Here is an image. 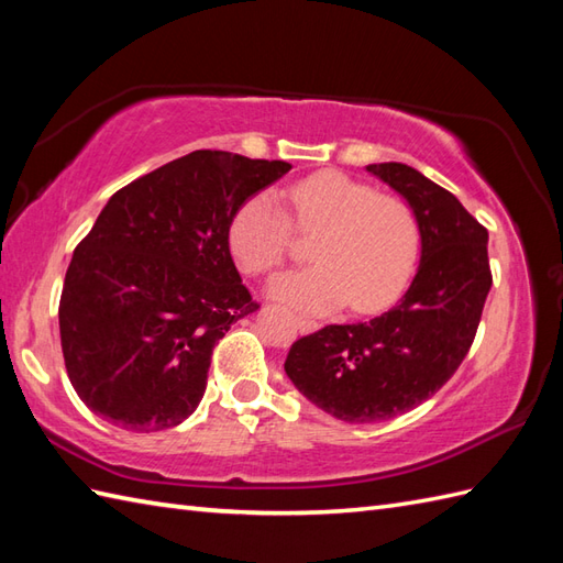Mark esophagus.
<instances>
[{
	"label": "esophagus",
	"mask_w": 563,
	"mask_h": 563,
	"mask_svg": "<svg viewBox=\"0 0 563 563\" xmlns=\"http://www.w3.org/2000/svg\"><path fill=\"white\" fill-rule=\"evenodd\" d=\"M296 328H298V332L308 334V332H316L318 330V322L316 320H308V318H296Z\"/></svg>",
	"instance_id": "1"
}]
</instances>
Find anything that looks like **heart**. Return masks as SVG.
Segmentation results:
<instances>
[{
    "label": "heart",
    "mask_w": 563,
    "mask_h": 563,
    "mask_svg": "<svg viewBox=\"0 0 563 563\" xmlns=\"http://www.w3.org/2000/svg\"><path fill=\"white\" fill-rule=\"evenodd\" d=\"M298 231H318L308 255L313 267L272 279L277 301L324 313L342 303L356 313L378 310L405 289L419 253L415 214L395 197L336 170H322L286 190ZM231 253L247 274L282 265L289 247V219L274 192H260L235 211L229 229Z\"/></svg>",
    "instance_id": "b5f03b06"
}]
</instances>
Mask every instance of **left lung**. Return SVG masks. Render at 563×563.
I'll list each match as a JSON object with an SVG mask.
<instances>
[{"instance_id": "obj_1", "label": "left lung", "mask_w": 563, "mask_h": 563, "mask_svg": "<svg viewBox=\"0 0 563 563\" xmlns=\"http://www.w3.org/2000/svg\"><path fill=\"white\" fill-rule=\"evenodd\" d=\"M366 170L415 214V279L387 313L301 336L284 364L298 393L349 423L399 417L441 390L467 356L492 289L489 233L455 195L395 161Z\"/></svg>"}]
</instances>
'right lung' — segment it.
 Returning <instances> with one entry per match:
<instances>
[{
  "label": "right lung",
  "instance_id": "1",
  "mask_svg": "<svg viewBox=\"0 0 563 563\" xmlns=\"http://www.w3.org/2000/svg\"><path fill=\"white\" fill-rule=\"evenodd\" d=\"M289 170L202 148L108 199L59 298L65 366L93 415L148 433L202 402L217 342L260 308L233 265L231 221Z\"/></svg>",
  "mask_w": 563,
  "mask_h": 563
}]
</instances>
